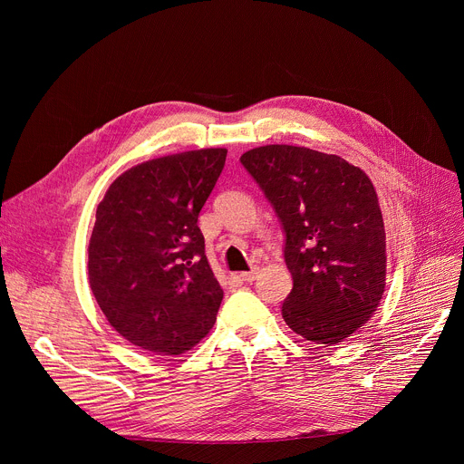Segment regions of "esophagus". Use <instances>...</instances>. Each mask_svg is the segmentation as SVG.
<instances>
[{
  "label": "esophagus",
  "instance_id": "obj_1",
  "mask_svg": "<svg viewBox=\"0 0 464 464\" xmlns=\"http://www.w3.org/2000/svg\"><path fill=\"white\" fill-rule=\"evenodd\" d=\"M233 278L237 280H242V282H254L257 278V271H248V273H238V275H233Z\"/></svg>",
  "mask_w": 464,
  "mask_h": 464
}]
</instances>
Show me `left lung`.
I'll use <instances>...</instances> for the list:
<instances>
[{"label": "left lung", "instance_id": "1", "mask_svg": "<svg viewBox=\"0 0 464 464\" xmlns=\"http://www.w3.org/2000/svg\"><path fill=\"white\" fill-rule=\"evenodd\" d=\"M285 231L294 289L282 318L315 344H338L367 324L385 291V229L362 169L306 146L266 144L240 156Z\"/></svg>", "mask_w": 464, "mask_h": 464}]
</instances>
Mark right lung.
Returning <instances> with one entry per match:
<instances>
[{"mask_svg": "<svg viewBox=\"0 0 464 464\" xmlns=\"http://www.w3.org/2000/svg\"><path fill=\"white\" fill-rule=\"evenodd\" d=\"M226 156V149H201L142 161L97 205L90 289L111 327L133 346L180 355L216 322L224 291L198 218Z\"/></svg>", "mask_w": 464, "mask_h": 464, "instance_id": "right-lung-1", "label": "right lung"}]
</instances>
